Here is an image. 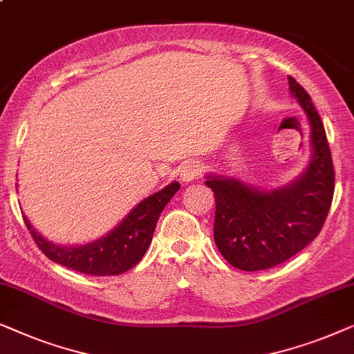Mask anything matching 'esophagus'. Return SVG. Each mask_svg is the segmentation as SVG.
I'll return each instance as SVG.
<instances>
[{"instance_id": "34e87169", "label": "esophagus", "mask_w": 354, "mask_h": 354, "mask_svg": "<svg viewBox=\"0 0 354 354\" xmlns=\"http://www.w3.org/2000/svg\"><path fill=\"white\" fill-rule=\"evenodd\" d=\"M202 171H203L202 162L191 160L181 168V171H179V178H181L184 183H189V181H194V179L201 176Z\"/></svg>"}]
</instances>
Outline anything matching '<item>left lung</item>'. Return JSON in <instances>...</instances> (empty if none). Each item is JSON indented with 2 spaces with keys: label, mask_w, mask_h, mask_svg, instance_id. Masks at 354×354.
<instances>
[{
  "label": "left lung",
  "mask_w": 354,
  "mask_h": 354,
  "mask_svg": "<svg viewBox=\"0 0 354 354\" xmlns=\"http://www.w3.org/2000/svg\"><path fill=\"white\" fill-rule=\"evenodd\" d=\"M288 88L311 127L313 156L306 171L287 186L260 191L237 179L207 176L215 194V243L225 260L242 271L281 265L321 232L330 210L335 171L326 129L310 94L295 78Z\"/></svg>",
  "instance_id": "1"
}]
</instances>
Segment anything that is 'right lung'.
Listing matches in <instances>:
<instances>
[{
  "instance_id": "1",
  "label": "right lung",
  "mask_w": 354,
  "mask_h": 354,
  "mask_svg": "<svg viewBox=\"0 0 354 354\" xmlns=\"http://www.w3.org/2000/svg\"><path fill=\"white\" fill-rule=\"evenodd\" d=\"M179 187H181L179 183L175 181L162 191L144 198L107 236L86 245H56L39 236L26 216L24 221L35 243L51 261L83 274L117 276L136 266L147 252L158 216L170 198L179 191Z\"/></svg>"
}]
</instances>
